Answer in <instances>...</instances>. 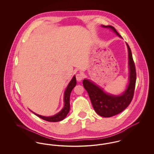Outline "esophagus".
I'll list each match as a JSON object with an SVG mask.
<instances>
[{
    "mask_svg": "<svg viewBox=\"0 0 154 154\" xmlns=\"http://www.w3.org/2000/svg\"><path fill=\"white\" fill-rule=\"evenodd\" d=\"M75 77H76V80H77V81H81L84 78L83 75L81 73L77 74Z\"/></svg>",
    "mask_w": 154,
    "mask_h": 154,
    "instance_id": "34e87169",
    "label": "esophagus"
}]
</instances>
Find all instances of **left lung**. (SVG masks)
<instances>
[{"instance_id":"8db88e82","label":"left lung","mask_w":154,"mask_h":154,"mask_svg":"<svg viewBox=\"0 0 154 154\" xmlns=\"http://www.w3.org/2000/svg\"><path fill=\"white\" fill-rule=\"evenodd\" d=\"M103 26L110 28L118 36L122 37L113 26L110 25H103ZM126 45L129 52V83L126 90L122 95H110L104 92L101 88L88 80L85 79L82 81L84 87L88 92L94 110L97 114L103 117H111L121 112L130 104L133 97L136 81V72L131 50L128 43Z\"/></svg>"}]
</instances>
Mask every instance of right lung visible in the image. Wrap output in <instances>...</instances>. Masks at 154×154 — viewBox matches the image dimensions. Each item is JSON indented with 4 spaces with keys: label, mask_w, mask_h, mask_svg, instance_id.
Masks as SVG:
<instances>
[{
    "label": "right lung",
    "mask_w": 154,
    "mask_h": 154,
    "mask_svg": "<svg viewBox=\"0 0 154 154\" xmlns=\"http://www.w3.org/2000/svg\"><path fill=\"white\" fill-rule=\"evenodd\" d=\"M76 85V79L75 77L74 76L72 80L69 84L65 90V95H64V107L63 109L61 110L58 114L56 115L52 116V117H44L42 116H39L34 113L38 117L44 119L45 121H48V122H58L63 120L66 117V116L67 115L68 112L70 111V95L71 94V92L72 89L74 88V87Z\"/></svg>",
    "instance_id": "add662e5"
}]
</instances>
